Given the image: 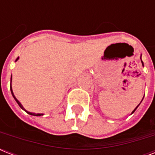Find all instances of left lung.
<instances>
[{"instance_id":"obj_1","label":"left lung","mask_w":155,"mask_h":155,"mask_svg":"<svg viewBox=\"0 0 155 155\" xmlns=\"http://www.w3.org/2000/svg\"><path fill=\"white\" fill-rule=\"evenodd\" d=\"M141 57H142V56H141ZM141 60H142V58H141ZM142 65H143V62H142ZM138 105H139V104H138ZM138 105H137V107H136V108H135L134 110L133 111V113H134V111H135V110H136V109H137V107H138Z\"/></svg>"}]
</instances>
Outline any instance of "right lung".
<instances>
[{"label": "right lung", "instance_id": "add662e5", "mask_svg": "<svg viewBox=\"0 0 155 155\" xmlns=\"http://www.w3.org/2000/svg\"><path fill=\"white\" fill-rule=\"evenodd\" d=\"M18 58H19V57H18V58H17V59H16V61L18 60ZM11 80H12V76H11ZM10 90H11V92H12V95H13V98H14V99H15V101H17V103L18 104V105L20 106L21 108H22V109H24V108H23V107H22V105H21V103L19 101H18V100L16 99V97H14V95H13V90H12V87H11L10 86ZM24 110H25V109H24ZM25 112H26V113H28V114H30V115H33V116H41V115H42V114H40V113H30V112H27V111H25Z\"/></svg>", "mask_w": 155, "mask_h": 155}]
</instances>
